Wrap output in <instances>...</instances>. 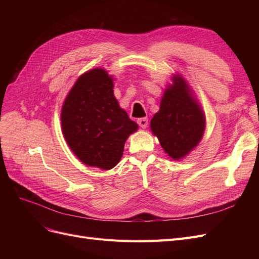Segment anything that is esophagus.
I'll use <instances>...</instances> for the list:
<instances>
[{"instance_id":"1","label":"esophagus","mask_w":259,"mask_h":259,"mask_svg":"<svg viewBox=\"0 0 259 259\" xmlns=\"http://www.w3.org/2000/svg\"><path fill=\"white\" fill-rule=\"evenodd\" d=\"M137 123L140 127L146 128L148 126V119L147 117H139V119L137 120Z\"/></svg>"}]
</instances>
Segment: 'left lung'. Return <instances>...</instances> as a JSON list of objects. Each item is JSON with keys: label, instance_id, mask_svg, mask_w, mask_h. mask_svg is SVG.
<instances>
[{"label": "left lung", "instance_id": "8db88e82", "mask_svg": "<svg viewBox=\"0 0 259 259\" xmlns=\"http://www.w3.org/2000/svg\"><path fill=\"white\" fill-rule=\"evenodd\" d=\"M175 84L164 93L159 112L151 120V130L170 158H184L199 144L205 128V117L190 96L186 82L175 77Z\"/></svg>", "mask_w": 259, "mask_h": 259}]
</instances>
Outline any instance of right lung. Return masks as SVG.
Returning a JSON list of instances; mask_svg holds the SVG:
<instances>
[{"instance_id": "obj_1", "label": "right lung", "mask_w": 259, "mask_h": 259, "mask_svg": "<svg viewBox=\"0 0 259 259\" xmlns=\"http://www.w3.org/2000/svg\"><path fill=\"white\" fill-rule=\"evenodd\" d=\"M112 89L111 76L93 69L77 79L61 110L62 132L73 153L86 165L103 169L119 163L127 137L138 128Z\"/></svg>"}]
</instances>
